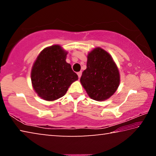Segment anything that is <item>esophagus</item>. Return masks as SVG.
Segmentation results:
<instances>
[{
  "instance_id": "1",
  "label": "esophagus",
  "mask_w": 156,
  "mask_h": 156,
  "mask_svg": "<svg viewBox=\"0 0 156 156\" xmlns=\"http://www.w3.org/2000/svg\"><path fill=\"white\" fill-rule=\"evenodd\" d=\"M77 74H78V78H80L81 77V76H82V72H78V73H77Z\"/></svg>"
}]
</instances>
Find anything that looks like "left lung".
Segmentation results:
<instances>
[{"label": "left lung", "mask_w": 156, "mask_h": 156, "mask_svg": "<svg viewBox=\"0 0 156 156\" xmlns=\"http://www.w3.org/2000/svg\"><path fill=\"white\" fill-rule=\"evenodd\" d=\"M80 83L89 96L97 101L107 100L115 93L120 84V73L109 53L100 47L89 53Z\"/></svg>", "instance_id": "left-lung-1"}]
</instances>
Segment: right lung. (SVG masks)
<instances>
[{
  "mask_svg": "<svg viewBox=\"0 0 156 156\" xmlns=\"http://www.w3.org/2000/svg\"><path fill=\"white\" fill-rule=\"evenodd\" d=\"M65 51L58 44L44 48L34 63L31 79L34 90L48 101L62 97L69 87L77 80L78 75L66 62Z\"/></svg>",
  "mask_w": 156,
  "mask_h": 156,
  "instance_id": "1",
  "label": "right lung"
}]
</instances>
